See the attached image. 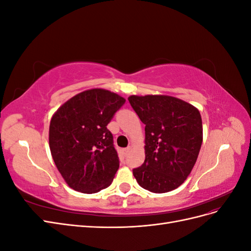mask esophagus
<instances>
[{
	"mask_svg": "<svg viewBox=\"0 0 251 251\" xmlns=\"http://www.w3.org/2000/svg\"><path fill=\"white\" fill-rule=\"evenodd\" d=\"M132 149V147H127V148H126V149H124L123 151H124V153L125 154H126V153H128V151H130V150Z\"/></svg>",
	"mask_w": 251,
	"mask_h": 251,
	"instance_id": "34e87169",
	"label": "esophagus"
}]
</instances>
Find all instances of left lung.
<instances>
[{
	"label": "left lung",
	"instance_id": "8db88e82",
	"mask_svg": "<svg viewBox=\"0 0 251 251\" xmlns=\"http://www.w3.org/2000/svg\"><path fill=\"white\" fill-rule=\"evenodd\" d=\"M132 108L146 125L141 166L133 170L144 189L162 194L187 179L203 141L202 119L193 104L169 95H131Z\"/></svg>",
	"mask_w": 251,
	"mask_h": 251
}]
</instances>
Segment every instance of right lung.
<instances>
[{"instance_id": "obj_1", "label": "right lung", "mask_w": 251, "mask_h": 251, "mask_svg": "<svg viewBox=\"0 0 251 251\" xmlns=\"http://www.w3.org/2000/svg\"><path fill=\"white\" fill-rule=\"evenodd\" d=\"M125 102L120 95L95 88L71 97L53 114L49 126L51 155L74 191L94 194L112 183L119 160L107 126Z\"/></svg>"}]
</instances>
